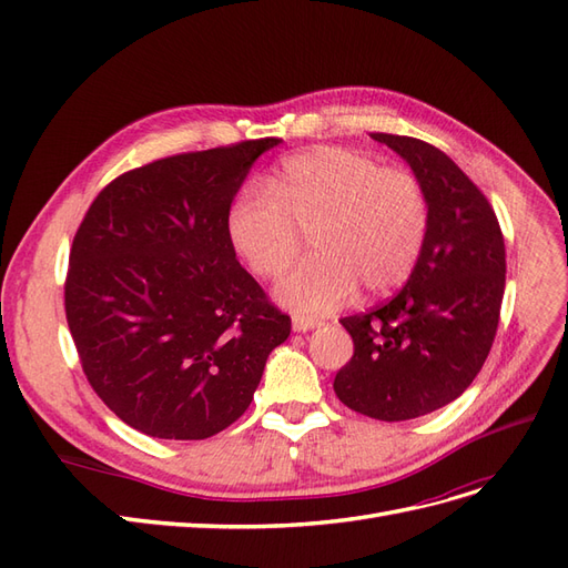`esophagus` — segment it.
Masks as SVG:
<instances>
[{
	"instance_id": "34e87169",
	"label": "esophagus",
	"mask_w": 568,
	"mask_h": 568,
	"mask_svg": "<svg viewBox=\"0 0 568 568\" xmlns=\"http://www.w3.org/2000/svg\"><path fill=\"white\" fill-rule=\"evenodd\" d=\"M322 326V320H311V317H294V332H313Z\"/></svg>"
}]
</instances>
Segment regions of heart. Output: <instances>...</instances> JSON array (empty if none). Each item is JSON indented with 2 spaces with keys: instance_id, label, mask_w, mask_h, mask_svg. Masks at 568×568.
Wrapping results in <instances>:
<instances>
[{
  "instance_id": "heart-1",
  "label": "heart",
  "mask_w": 568,
  "mask_h": 568,
  "mask_svg": "<svg viewBox=\"0 0 568 568\" xmlns=\"http://www.w3.org/2000/svg\"><path fill=\"white\" fill-rule=\"evenodd\" d=\"M428 232V199L403 168L341 146L286 159L272 184L251 182L227 211L230 244L261 280L296 261L303 234L315 257L282 280L277 298L303 315L332 313L357 284L386 294L415 270Z\"/></svg>"
}]
</instances>
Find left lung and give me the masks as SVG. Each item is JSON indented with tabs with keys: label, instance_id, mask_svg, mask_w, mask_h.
<instances>
[{
	"label": "left lung",
	"instance_id": "left-lung-1",
	"mask_svg": "<svg viewBox=\"0 0 568 568\" xmlns=\"http://www.w3.org/2000/svg\"><path fill=\"white\" fill-rule=\"evenodd\" d=\"M409 163L428 199V232L407 284L372 311L343 317L353 357L338 400L379 422L453 403L484 367L505 294V239L484 192L432 144L372 132Z\"/></svg>",
	"mask_w": 568,
	"mask_h": 568
}]
</instances>
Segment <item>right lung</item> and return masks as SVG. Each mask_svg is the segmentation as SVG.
<instances>
[{"mask_svg":"<svg viewBox=\"0 0 568 568\" xmlns=\"http://www.w3.org/2000/svg\"><path fill=\"white\" fill-rule=\"evenodd\" d=\"M282 140L189 151L109 182L73 236L63 305L80 365L115 417L203 440L244 415L291 317L239 265L227 211Z\"/></svg>","mask_w":568,"mask_h":568,"instance_id":"1","label":"right lung"}]
</instances>
